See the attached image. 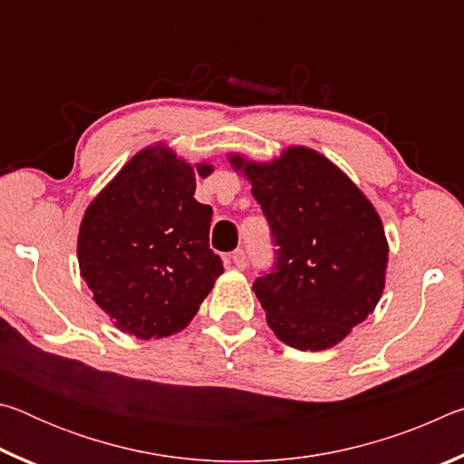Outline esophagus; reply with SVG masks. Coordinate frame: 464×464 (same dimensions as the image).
Instances as JSON below:
<instances>
[{"label": "esophagus", "mask_w": 464, "mask_h": 464, "mask_svg": "<svg viewBox=\"0 0 464 464\" xmlns=\"http://www.w3.org/2000/svg\"><path fill=\"white\" fill-rule=\"evenodd\" d=\"M231 262H233V266H235V268H237V270H246V268H247V256H246V251H243V249L233 251Z\"/></svg>", "instance_id": "obj_1"}]
</instances>
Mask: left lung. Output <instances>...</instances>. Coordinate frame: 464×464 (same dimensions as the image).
Segmentation results:
<instances>
[{"instance_id": "left-lung-1", "label": "left lung", "mask_w": 464, "mask_h": 464, "mask_svg": "<svg viewBox=\"0 0 464 464\" xmlns=\"http://www.w3.org/2000/svg\"><path fill=\"white\" fill-rule=\"evenodd\" d=\"M268 218L276 262L254 282L266 321L296 350H325L371 315L389 246L371 200L324 155L290 147L272 163L231 155Z\"/></svg>"}]
</instances>
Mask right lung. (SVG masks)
I'll return each mask as SVG.
<instances>
[{
	"mask_svg": "<svg viewBox=\"0 0 464 464\" xmlns=\"http://www.w3.org/2000/svg\"><path fill=\"white\" fill-rule=\"evenodd\" d=\"M196 171L204 178L213 168ZM194 190L192 166L155 145L132 157L83 215L82 278L114 325L139 340L184 329L223 274L208 246L213 208Z\"/></svg>",
	"mask_w": 464,
	"mask_h": 464,
	"instance_id": "add662e5",
	"label": "right lung"
}]
</instances>
